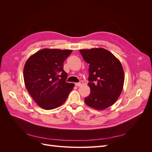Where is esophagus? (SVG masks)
<instances>
[{
	"instance_id": "34e87169",
	"label": "esophagus",
	"mask_w": 152,
	"mask_h": 152,
	"mask_svg": "<svg viewBox=\"0 0 152 152\" xmlns=\"http://www.w3.org/2000/svg\"><path fill=\"white\" fill-rule=\"evenodd\" d=\"M82 84H83V82H82V81H80L79 82H77V83H75V86H78V87L82 86Z\"/></svg>"
}]
</instances>
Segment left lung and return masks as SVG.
Segmentation results:
<instances>
[{"mask_svg": "<svg viewBox=\"0 0 152 152\" xmlns=\"http://www.w3.org/2000/svg\"><path fill=\"white\" fill-rule=\"evenodd\" d=\"M84 61L89 64L90 94L84 102L89 107L104 110L112 106L121 95L124 73L120 61L103 48L80 49Z\"/></svg>", "mask_w": 152, "mask_h": 152, "instance_id": "1", "label": "left lung"}]
</instances>
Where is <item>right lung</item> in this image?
I'll use <instances>...</instances> for the list:
<instances>
[{"label":"right lung","instance_id":"right-lung-1","mask_svg":"<svg viewBox=\"0 0 152 152\" xmlns=\"http://www.w3.org/2000/svg\"><path fill=\"white\" fill-rule=\"evenodd\" d=\"M72 50L44 49L26 61L23 78L27 91L45 110L59 107L65 102L74 84L68 83L63 63Z\"/></svg>","mask_w":152,"mask_h":152}]
</instances>
